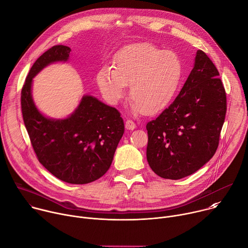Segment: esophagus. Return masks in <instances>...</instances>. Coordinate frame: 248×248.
Returning <instances> with one entry per match:
<instances>
[{"instance_id": "1", "label": "esophagus", "mask_w": 248, "mask_h": 248, "mask_svg": "<svg viewBox=\"0 0 248 248\" xmlns=\"http://www.w3.org/2000/svg\"><path fill=\"white\" fill-rule=\"evenodd\" d=\"M125 128L126 129H128V130H133L135 127H136V124H135V123L133 122V121H130V120H127L126 122H125Z\"/></svg>"}]
</instances>
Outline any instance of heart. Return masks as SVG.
<instances>
[{
	"label": "heart",
	"mask_w": 248,
	"mask_h": 248,
	"mask_svg": "<svg viewBox=\"0 0 248 248\" xmlns=\"http://www.w3.org/2000/svg\"><path fill=\"white\" fill-rule=\"evenodd\" d=\"M184 62L178 53L148 43L124 48L115 66L106 64L97 74V83L105 99L118 103L130 83L134 112L156 114L172 101L183 80Z\"/></svg>",
	"instance_id": "obj_1"
}]
</instances>
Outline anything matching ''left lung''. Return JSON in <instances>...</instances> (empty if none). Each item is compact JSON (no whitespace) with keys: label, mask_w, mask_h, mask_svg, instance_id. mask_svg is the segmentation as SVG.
<instances>
[{"label":"left lung","mask_w":248,"mask_h":248,"mask_svg":"<svg viewBox=\"0 0 248 248\" xmlns=\"http://www.w3.org/2000/svg\"><path fill=\"white\" fill-rule=\"evenodd\" d=\"M215 64L201 50L180 94L146 125L147 161L163 179L192 174L214 156L227 113V97Z\"/></svg>","instance_id":"8db88e82"}]
</instances>
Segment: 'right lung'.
Returning a JSON list of instances; mask_svg holds the SVG:
<instances>
[{
	"mask_svg": "<svg viewBox=\"0 0 248 248\" xmlns=\"http://www.w3.org/2000/svg\"><path fill=\"white\" fill-rule=\"evenodd\" d=\"M69 53L67 46H54L34 62L21 90V111L39 162L64 183L85 185L111 167L124 124L117 109L91 95H83L76 110L63 119L39 111L32 97L33 78L51 63L66 62Z\"/></svg>",
	"mask_w": 248,
	"mask_h": 248,
	"instance_id": "add662e5",
	"label": "right lung"
}]
</instances>
